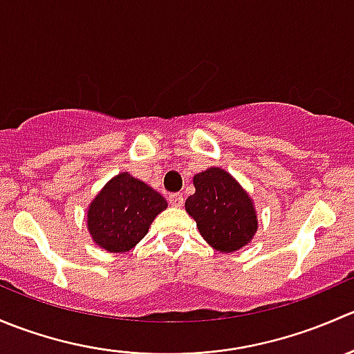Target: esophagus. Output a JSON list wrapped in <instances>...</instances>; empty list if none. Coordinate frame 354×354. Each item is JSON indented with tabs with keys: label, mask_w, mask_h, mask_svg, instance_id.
Segmentation results:
<instances>
[{
	"label": "esophagus",
	"mask_w": 354,
	"mask_h": 354,
	"mask_svg": "<svg viewBox=\"0 0 354 354\" xmlns=\"http://www.w3.org/2000/svg\"><path fill=\"white\" fill-rule=\"evenodd\" d=\"M167 200H169V203L173 207L183 205V195H181V194H171L169 197H167Z\"/></svg>",
	"instance_id": "obj_1"
}]
</instances>
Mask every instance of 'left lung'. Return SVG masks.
Returning <instances> with one entry per match:
<instances>
[{"mask_svg": "<svg viewBox=\"0 0 354 354\" xmlns=\"http://www.w3.org/2000/svg\"><path fill=\"white\" fill-rule=\"evenodd\" d=\"M195 194L185 202L187 212L197 221L203 240L219 252L245 246L257 231L252 198L238 181L219 167H210L194 178Z\"/></svg>", "mask_w": 354, "mask_h": 354, "instance_id": "1", "label": "left lung"}]
</instances>
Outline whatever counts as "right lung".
Wrapping results in <instances>:
<instances>
[{"label": "right lung", "instance_id": "1", "mask_svg": "<svg viewBox=\"0 0 354 354\" xmlns=\"http://www.w3.org/2000/svg\"><path fill=\"white\" fill-rule=\"evenodd\" d=\"M166 207L162 195L144 181L121 173L102 188L88 207V233L108 252H128L147 234L152 221Z\"/></svg>", "mask_w": 354, "mask_h": 354}]
</instances>
